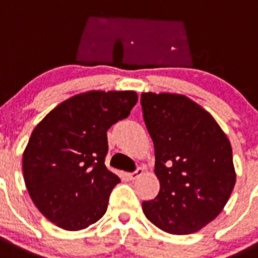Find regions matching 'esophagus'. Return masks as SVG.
<instances>
[{
    "label": "esophagus",
    "instance_id": "esophagus-1",
    "mask_svg": "<svg viewBox=\"0 0 258 258\" xmlns=\"http://www.w3.org/2000/svg\"><path fill=\"white\" fill-rule=\"evenodd\" d=\"M143 173H144L143 168H137L135 172L128 173V174H127V177L130 178V180H135V179H137V178L140 177V175H143Z\"/></svg>",
    "mask_w": 258,
    "mask_h": 258
}]
</instances>
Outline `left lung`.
<instances>
[{
	"instance_id": "left-lung-1",
	"label": "left lung",
	"mask_w": 258,
	"mask_h": 258,
	"mask_svg": "<svg viewBox=\"0 0 258 258\" xmlns=\"http://www.w3.org/2000/svg\"><path fill=\"white\" fill-rule=\"evenodd\" d=\"M160 191L143 202L159 229L184 235L216 218L235 184L232 146L213 115L180 94H141Z\"/></svg>"
}]
</instances>
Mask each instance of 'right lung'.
I'll use <instances>...</instances> for the list:
<instances>
[{
    "mask_svg": "<svg viewBox=\"0 0 258 258\" xmlns=\"http://www.w3.org/2000/svg\"><path fill=\"white\" fill-rule=\"evenodd\" d=\"M135 91H86L50 110L23 155L26 189L38 210L64 230H81L105 214L121 179L104 164L107 131L128 117Z\"/></svg>",
    "mask_w": 258,
    "mask_h": 258,
    "instance_id": "right-lung-1",
    "label": "right lung"
}]
</instances>
